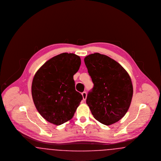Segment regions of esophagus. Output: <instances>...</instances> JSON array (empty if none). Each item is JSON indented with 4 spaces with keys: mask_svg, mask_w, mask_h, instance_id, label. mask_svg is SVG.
Masks as SVG:
<instances>
[{
    "mask_svg": "<svg viewBox=\"0 0 161 161\" xmlns=\"http://www.w3.org/2000/svg\"><path fill=\"white\" fill-rule=\"evenodd\" d=\"M82 96H83V99L84 101L86 100L87 98V93L86 92H83L82 93Z\"/></svg>",
    "mask_w": 161,
    "mask_h": 161,
    "instance_id": "obj_1",
    "label": "esophagus"
}]
</instances>
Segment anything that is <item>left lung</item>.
<instances>
[{
    "label": "left lung",
    "mask_w": 161,
    "mask_h": 161,
    "mask_svg": "<svg viewBox=\"0 0 161 161\" xmlns=\"http://www.w3.org/2000/svg\"><path fill=\"white\" fill-rule=\"evenodd\" d=\"M84 60L94 84L86 99L92 115L106 125L118 122L129 110L133 97L129 74L119 63L103 54H90Z\"/></svg>",
    "instance_id": "obj_1"
}]
</instances>
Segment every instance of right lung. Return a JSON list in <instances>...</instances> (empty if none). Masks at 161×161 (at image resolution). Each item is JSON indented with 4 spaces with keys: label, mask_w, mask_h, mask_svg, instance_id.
<instances>
[{
    "label": "right lung",
    "mask_w": 161,
    "mask_h": 161,
    "mask_svg": "<svg viewBox=\"0 0 161 161\" xmlns=\"http://www.w3.org/2000/svg\"><path fill=\"white\" fill-rule=\"evenodd\" d=\"M80 65L79 56L65 53L49 59L36 73L31 87L32 100L48 122L59 125L74 116L83 99L74 80Z\"/></svg>",
    "instance_id": "obj_1"
}]
</instances>
